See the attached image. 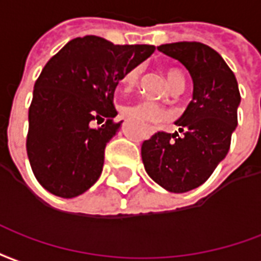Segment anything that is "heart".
<instances>
[{
  "mask_svg": "<svg viewBox=\"0 0 261 261\" xmlns=\"http://www.w3.org/2000/svg\"><path fill=\"white\" fill-rule=\"evenodd\" d=\"M167 81L170 83L171 89H174L176 85L184 83V75L178 69L168 68L164 72ZM139 76H140V68L139 66H132L123 72L121 77V85L123 90H132L133 87L138 85ZM123 115L136 122L140 126H150L155 123H161L170 118V112L165 108L160 107L157 104H153L150 101H136L123 107Z\"/></svg>",
  "mask_w": 261,
  "mask_h": 261,
  "instance_id": "heart-1",
  "label": "heart"
}]
</instances>
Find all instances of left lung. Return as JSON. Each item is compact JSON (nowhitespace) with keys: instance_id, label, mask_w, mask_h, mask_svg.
<instances>
[{"instance_id":"left-lung-1","label":"left lung","mask_w":261,"mask_h":261,"mask_svg":"<svg viewBox=\"0 0 261 261\" xmlns=\"http://www.w3.org/2000/svg\"><path fill=\"white\" fill-rule=\"evenodd\" d=\"M191 73L193 98L177 132H159L142 144L144 170L165 191L185 193L203 185L225 159L238 125L241 94L237 77L216 50L197 41L157 47Z\"/></svg>"}]
</instances>
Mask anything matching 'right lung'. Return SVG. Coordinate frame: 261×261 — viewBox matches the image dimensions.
<instances>
[{
  "instance_id": "1",
  "label": "right lung",
  "mask_w": 261,
  "mask_h": 261,
  "mask_svg": "<svg viewBox=\"0 0 261 261\" xmlns=\"http://www.w3.org/2000/svg\"><path fill=\"white\" fill-rule=\"evenodd\" d=\"M154 50L85 36L68 41L45 64L34 83L26 140L32 170L44 189L70 199L96 184L104 149L122 123L112 122L115 87L125 70Z\"/></svg>"
}]
</instances>
